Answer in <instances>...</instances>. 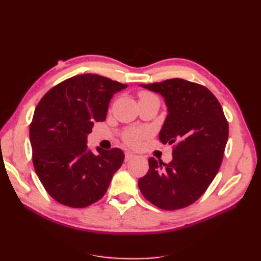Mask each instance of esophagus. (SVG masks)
Segmentation results:
<instances>
[{
  "label": "esophagus",
  "mask_w": 261,
  "mask_h": 261,
  "mask_svg": "<svg viewBox=\"0 0 261 261\" xmlns=\"http://www.w3.org/2000/svg\"><path fill=\"white\" fill-rule=\"evenodd\" d=\"M136 155L134 154V153H132V152H126L125 153V161H129V160H132L133 158H135Z\"/></svg>",
  "instance_id": "34e87169"
}]
</instances>
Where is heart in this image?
Returning <instances> with one entry per match:
<instances>
[{
    "label": "heart",
    "mask_w": 261,
    "mask_h": 261,
    "mask_svg": "<svg viewBox=\"0 0 261 261\" xmlns=\"http://www.w3.org/2000/svg\"><path fill=\"white\" fill-rule=\"evenodd\" d=\"M150 97H153L152 94H150L148 92H143L140 94V99H144V98H150ZM149 130L146 128H138V129H132L128 130L127 133L125 134V141L127 144L132 145V146H136L140 143L141 139H144L145 137H147L149 135Z\"/></svg>",
    "instance_id": "1"
}]
</instances>
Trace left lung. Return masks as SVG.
<instances>
[{
	"mask_svg": "<svg viewBox=\"0 0 261 261\" xmlns=\"http://www.w3.org/2000/svg\"><path fill=\"white\" fill-rule=\"evenodd\" d=\"M139 86L163 97L167 117L159 139L176 146L170 163L150 158L138 187L163 210L187 207L206 192L222 162L228 137L222 107L206 87L179 78Z\"/></svg>",
	"mask_w": 261,
	"mask_h": 261,
	"instance_id": "left-lung-1",
	"label": "left lung"
}]
</instances>
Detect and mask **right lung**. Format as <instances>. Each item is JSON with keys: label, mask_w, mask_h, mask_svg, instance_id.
I'll use <instances>...</instances> for the list:
<instances>
[{"label": "right lung", "mask_w": 261, "mask_h": 261, "mask_svg": "<svg viewBox=\"0 0 261 261\" xmlns=\"http://www.w3.org/2000/svg\"><path fill=\"white\" fill-rule=\"evenodd\" d=\"M127 85L97 74L77 75L55 86L39 102L30 125L37 175L58 202L85 208L101 199L121 168V149L97 147L87 137L94 122H103L114 93Z\"/></svg>", "instance_id": "obj_1"}]
</instances>
